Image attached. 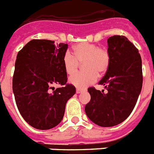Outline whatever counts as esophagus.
<instances>
[{"instance_id": "34e87169", "label": "esophagus", "mask_w": 154, "mask_h": 154, "mask_svg": "<svg viewBox=\"0 0 154 154\" xmlns=\"http://www.w3.org/2000/svg\"><path fill=\"white\" fill-rule=\"evenodd\" d=\"M83 91H85V90H84V89H79V88H77V89H76V93H80Z\"/></svg>"}]
</instances>
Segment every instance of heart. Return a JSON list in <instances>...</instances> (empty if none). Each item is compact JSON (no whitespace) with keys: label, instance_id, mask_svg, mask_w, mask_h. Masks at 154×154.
<instances>
[{"label":"heart","instance_id":"heart-1","mask_svg":"<svg viewBox=\"0 0 154 154\" xmlns=\"http://www.w3.org/2000/svg\"><path fill=\"white\" fill-rule=\"evenodd\" d=\"M110 62L111 55L108 50L90 43L76 44L73 47V54L67 51L62 57L63 66L67 74H74L78 70L79 63H82L83 67L86 69L69 79L70 83L77 88H84L95 82L98 73L103 74L107 72Z\"/></svg>","mask_w":154,"mask_h":154}]
</instances>
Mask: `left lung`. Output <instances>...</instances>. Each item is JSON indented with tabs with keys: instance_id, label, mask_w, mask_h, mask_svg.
<instances>
[{
	"instance_id": "1",
	"label": "left lung",
	"mask_w": 154,
	"mask_h": 154,
	"mask_svg": "<svg viewBox=\"0 0 154 154\" xmlns=\"http://www.w3.org/2000/svg\"><path fill=\"white\" fill-rule=\"evenodd\" d=\"M111 62L100 85L101 92L90 87V101L85 107L86 115L101 127H111L124 122L133 111L143 86L142 59L139 51L124 36L107 39Z\"/></svg>"
}]
</instances>
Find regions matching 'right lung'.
Segmentation results:
<instances>
[{"label": "right lung", "instance_id": "right-lung-1", "mask_svg": "<svg viewBox=\"0 0 154 154\" xmlns=\"http://www.w3.org/2000/svg\"><path fill=\"white\" fill-rule=\"evenodd\" d=\"M67 43L32 39L17 54L12 89L18 111L29 125L51 129L61 122L67 101L75 93L68 84L62 57ZM55 84L62 88L54 90ZM54 90V91L52 90Z\"/></svg>", "mask_w": 154, "mask_h": 154}]
</instances>
